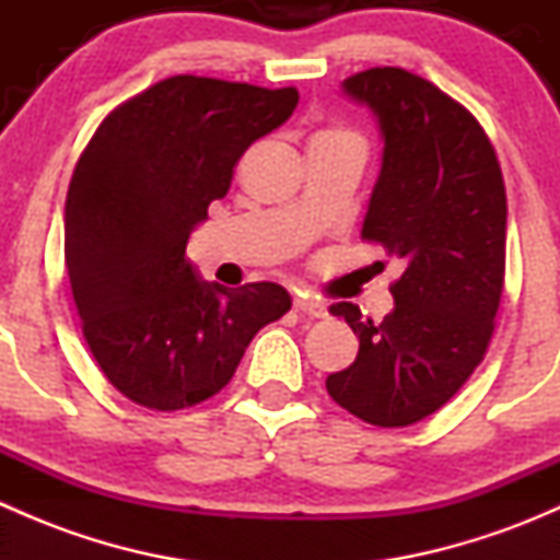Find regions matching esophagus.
Listing matches in <instances>:
<instances>
[{
    "label": "esophagus",
    "instance_id": "esophagus-1",
    "mask_svg": "<svg viewBox=\"0 0 560 560\" xmlns=\"http://www.w3.org/2000/svg\"><path fill=\"white\" fill-rule=\"evenodd\" d=\"M295 312H301L303 316H308V319H327V316H330V312H327L325 303L312 301V298H298V301H295Z\"/></svg>",
    "mask_w": 560,
    "mask_h": 560
}]
</instances>
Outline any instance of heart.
Wrapping results in <instances>:
<instances>
[{
  "label": "heart",
  "mask_w": 560,
  "mask_h": 560,
  "mask_svg": "<svg viewBox=\"0 0 560 560\" xmlns=\"http://www.w3.org/2000/svg\"><path fill=\"white\" fill-rule=\"evenodd\" d=\"M325 135H338V132H325Z\"/></svg>",
  "instance_id": "1"
}]
</instances>
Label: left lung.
Instances as JSON below:
<instances>
[{
    "instance_id": "obj_1",
    "label": "left lung",
    "mask_w": 560,
    "mask_h": 560,
    "mask_svg": "<svg viewBox=\"0 0 560 560\" xmlns=\"http://www.w3.org/2000/svg\"><path fill=\"white\" fill-rule=\"evenodd\" d=\"M382 135V167L363 238L404 259L395 308L343 316L360 352L327 376V393L360 420L404 428L442 409L485 358L504 290L506 191L477 118L425 78L374 67L341 83Z\"/></svg>"
}]
</instances>
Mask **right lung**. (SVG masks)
<instances>
[{
	"instance_id": "obj_1",
	"label": "right lung",
	"mask_w": 560,
	"mask_h": 560,
	"mask_svg": "<svg viewBox=\"0 0 560 560\" xmlns=\"http://www.w3.org/2000/svg\"><path fill=\"white\" fill-rule=\"evenodd\" d=\"M295 89L175 75L97 127L65 202V262L83 336L121 395L156 411L211 398L259 327L290 312L273 281L200 279L186 244L254 140L279 129Z\"/></svg>"
}]
</instances>
